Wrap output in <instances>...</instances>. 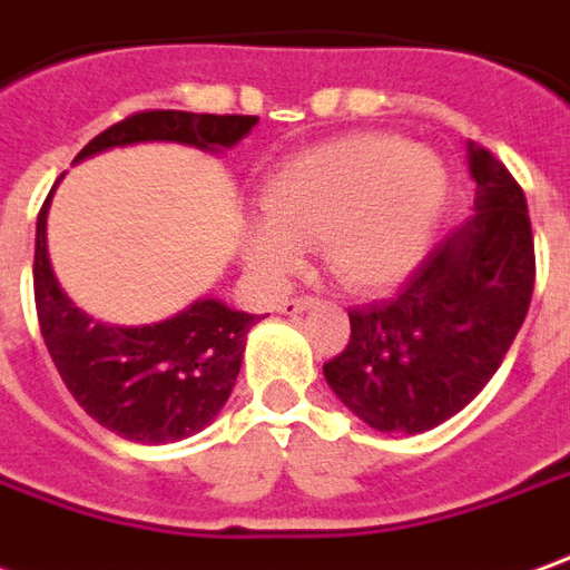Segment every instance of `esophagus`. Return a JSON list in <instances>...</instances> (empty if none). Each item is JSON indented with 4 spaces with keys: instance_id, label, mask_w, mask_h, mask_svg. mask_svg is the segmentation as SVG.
Returning <instances> with one entry per match:
<instances>
[{
    "instance_id": "1",
    "label": "esophagus",
    "mask_w": 570,
    "mask_h": 570,
    "mask_svg": "<svg viewBox=\"0 0 570 570\" xmlns=\"http://www.w3.org/2000/svg\"><path fill=\"white\" fill-rule=\"evenodd\" d=\"M314 302H317L314 296L281 298V302H277V312H281V314H298V312H305V308H312Z\"/></svg>"
}]
</instances>
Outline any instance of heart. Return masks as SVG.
I'll return each mask as SVG.
<instances>
[{
    "mask_svg": "<svg viewBox=\"0 0 570 570\" xmlns=\"http://www.w3.org/2000/svg\"><path fill=\"white\" fill-rule=\"evenodd\" d=\"M448 200L444 166L397 135H348L284 163L262 188V216L244 234V262L265 286L296 272L321 244L330 272L357 289L407 277L429 249Z\"/></svg>",
    "mask_w": 570,
    "mask_h": 570,
    "instance_id": "heart-1",
    "label": "heart"
}]
</instances>
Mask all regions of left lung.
Returning a JSON list of instances; mask_svg holds the SVG:
<instances>
[{
	"label": "left lung",
	"instance_id": "1",
	"mask_svg": "<svg viewBox=\"0 0 570 570\" xmlns=\"http://www.w3.org/2000/svg\"><path fill=\"white\" fill-rule=\"evenodd\" d=\"M475 216L438 244L392 298L348 312L352 336L324 364L330 389L380 432H425L479 395L503 364L534 293L524 190L469 141Z\"/></svg>",
	"mask_w": 570,
	"mask_h": 570
}]
</instances>
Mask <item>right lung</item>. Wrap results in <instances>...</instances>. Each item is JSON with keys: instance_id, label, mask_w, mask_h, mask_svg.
<instances>
[{"instance_id": "1", "label": "right lung", "mask_w": 570, "mask_h": 570, "mask_svg": "<svg viewBox=\"0 0 570 570\" xmlns=\"http://www.w3.org/2000/svg\"><path fill=\"white\" fill-rule=\"evenodd\" d=\"M256 122L258 117L240 114L141 110L95 135L77 160L138 141L222 150L237 145ZM49 200L51 194L36 218L33 296L42 340L63 385L95 423L129 441L169 444L197 435L225 407L240 373L246 333L258 317L234 312L218 298H200L160 324L107 326L91 321L63 296L51 272L46 246Z\"/></svg>"}]
</instances>
